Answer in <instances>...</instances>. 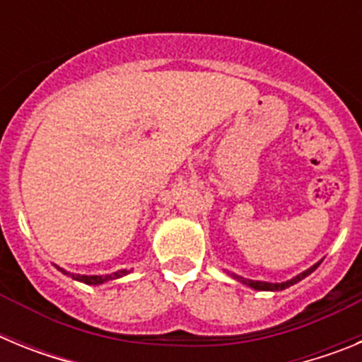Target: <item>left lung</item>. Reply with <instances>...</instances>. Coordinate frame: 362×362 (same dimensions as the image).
Returning <instances> with one entry per match:
<instances>
[{
  "mask_svg": "<svg viewBox=\"0 0 362 362\" xmlns=\"http://www.w3.org/2000/svg\"><path fill=\"white\" fill-rule=\"evenodd\" d=\"M317 267H319V263L313 264L312 268H308L306 272H303V274L296 276L293 279L286 281V283H264V281H250V279H245V277H239V276H233V277H235L238 281H241V283L248 284V286H252V288H255V290H274V292H276V290H284V288H288V286H292V284L299 283L300 279H305L306 276H310V274H312V272L315 270Z\"/></svg>",
  "mask_w": 362,
  "mask_h": 362,
  "instance_id": "obj_1",
  "label": "left lung"
}]
</instances>
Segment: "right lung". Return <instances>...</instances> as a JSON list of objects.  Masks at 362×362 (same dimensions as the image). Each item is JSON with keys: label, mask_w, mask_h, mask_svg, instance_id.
I'll list each match as a JSON object with an SVG mask.
<instances>
[{"label": "right lung", "mask_w": 362, "mask_h": 362, "mask_svg": "<svg viewBox=\"0 0 362 362\" xmlns=\"http://www.w3.org/2000/svg\"><path fill=\"white\" fill-rule=\"evenodd\" d=\"M57 270H62L65 276H70L72 279L81 281V283H85V284H101V283H105V281L117 279V277H123V276H127V274H129L127 270H119V272H116L114 276H79V274H70V272L63 270V268H57Z\"/></svg>", "instance_id": "right-lung-1"}]
</instances>
